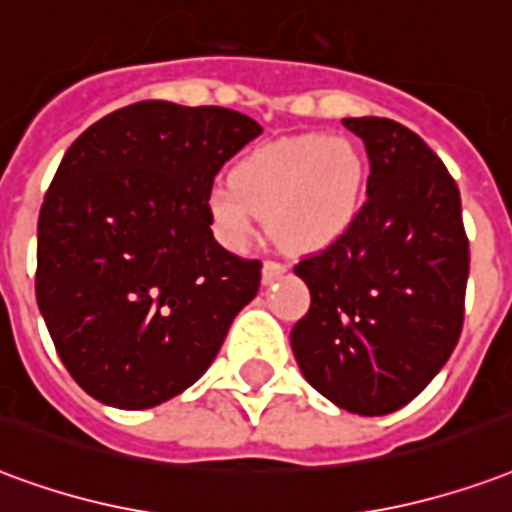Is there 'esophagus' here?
I'll list each match as a JSON object with an SVG mask.
<instances>
[{
    "instance_id": "esophagus-1",
    "label": "esophagus",
    "mask_w": 512,
    "mask_h": 512,
    "mask_svg": "<svg viewBox=\"0 0 512 512\" xmlns=\"http://www.w3.org/2000/svg\"><path fill=\"white\" fill-rule=\"evenodd\" d=\"M287 271V266L285 263H279V260H266V263H263V282H274V279H279V276L285 274Z\"/></svg>"
}]
</instances>
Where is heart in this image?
Here are the masks:
<instances>
[{"instance_id": "b5f03b06", "label": "heart", "mask_w": 512, "mask_h": 512, "mask_svg": "<svg viewBox=\"0 0 512 512\" xmlns=\"http://www.w3.org/2000/svg\"><path fill=\"white\" fill-rule=\"evenodd\" d=\"M363 160L344 138L298 135L249 151L230 181L208 192L214 233L230 249H244L257 214L290 249H320L342 236L358 214Z\"/></svg>"}]
</instances>
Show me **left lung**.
Returning a JSON list of instances; mask_svg holds the SVG:
<instances>
[{
	"instance_id": "1",
	"label": "left lung",
	"mask_w": 512,
	"mask_h": 512,
	"mask_svg": "<svg viewBox=\"0 0 512 512\" xmlns=\"http://www.w3.org/2000/svg\"><path fill=\"white\" fill-rule=\"evenodd\" d=\"M342 124L366 146L369 198L295 266L312 304L290 344L314 391L372 418L410 404L458 344L469 241L456 181L423 138L380 116Z\"/></svg>"
}]
</instances>
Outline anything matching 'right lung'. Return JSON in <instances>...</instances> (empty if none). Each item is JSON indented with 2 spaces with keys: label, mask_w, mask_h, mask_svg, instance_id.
<instances>
[{
  "label": "right lung",
  "mask_w": 512,
  "mask_h": 512,
  "mask_svg": "<svg viewBox=\"0 0 512 512\" xmlns=\"http://www.w3.org/2000/svg\"><path fill=\"white\" fill-rule=\"evenodd\" d=\"M263 127L217 105L143 100L64 154L37 222L34 293L83 391L149 410L200 380L257 295L260 260L217 244L208 192Z\"/></svg>",
  "instance_id": "add662e5"
}]
</instances>
